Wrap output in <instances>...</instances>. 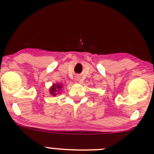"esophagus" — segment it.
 <instances>
[{
  "mask_svg": "<svg viewBox=\"0 0 154 154\" xmlns=\"http://www.w3.org/2000/svg\"><path fill=\"white\" fill-rule=\"evenodd\" d=\"M77 80H79V78H77Z\"/></svg>",
  "mask_w": 154,
  "mask_h": 154,
  "instance_id": "obj_1",
  "label": "esophagus"
}]
</instances>
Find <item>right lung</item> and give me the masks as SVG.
<instances>
[{"instance_id":"1","label":"right lung","mask_w":154,"mask_h":154,"mask_svg":"<svg viewBox=\"0 0 154 154\" xmlns=\"http://www.w3.org/2000/svg\"><path fill=\"white\" fill-rule=\"evenodd\" d=\"M62 85L61 84H54L52 86L50 87V94H52V96H56L58 94V91H60V89L62 88Z\"/></svg>"}]
</instances>
